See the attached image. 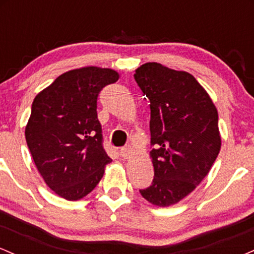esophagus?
<instances>
[{"mask_svg": "<svg viewBox=\"0 0 254 254\" xmlns=\"http://www.w3.org/2000/svg\"><path fill=\"white\" fill-rule=\"evenodd\" d=\"M133 150L131 147H125V148H122L121 149V155L124 157V159H129V157L132 155Z\"/></svg>", "mask_w": 254, "mask_h": 254, "instance_id": "34e87169", "label": "esophagus"}]
</instances>
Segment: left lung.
<instances>
[{
	"mask_svg": "<svg viewBox=\"0 0 254 254\" xmlns=\"http://www.w3.org/2000/svg\"><path fill=\"white\" fill-rule=\"evenodd\" d=\"M133 76L150 101L154 145L153 184L139 192L153 205H173L202 183L220 153L217 109L188 71L151 62L138 66Z\"/></svg>",
	"mask_w": 254,
	"mask_h": 254,
	"instance_id": "8db88e82",
	"label": "left lung"
}]
</instances>
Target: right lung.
I'll use <instances>...</instances> for the list:
<instances>
[{
  "instance_id": "right-lung-1",
  "label": "right lung",
  "mask_w": 254,
  "mask_h": 254,
  "mask_svg": "<svg viewBox=\"0 0 254 254\" xmlns=\"http://www.w3.org/2000/svg\"><path fill=\"white\" fill-rule=\"evenodd\" d=\"M118 78L110 68L72 69L34 98L26 142L44 182L64 199L78 200L90 193L112 161L103 148L97 99Z\"/></svg>"
}]
</instances>
